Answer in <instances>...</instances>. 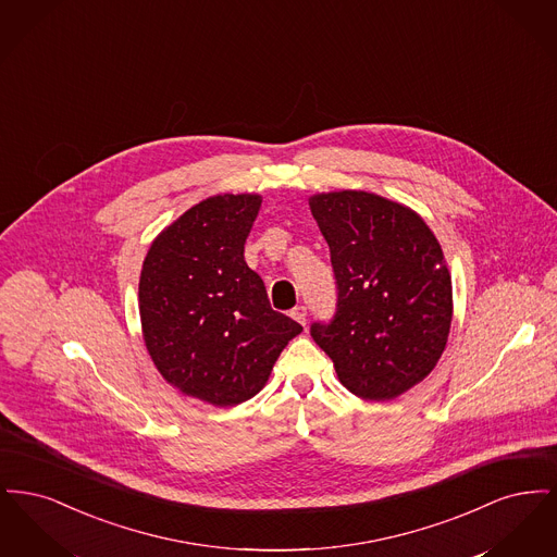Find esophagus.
<instances>
[{
  "instance_id": "34e87169",
  "label": "esophagus",
  "mask_w": 557,
  "mask_h": 557,
  "mask_svg": "<svg viewBox=\"0 0 557 557\" xmlns=\"http://www.w3.org/2000/svg\"><path fill=\"white\" fill-rule=\"evenodd\" d=\"M292 318L296 319L300 325H307V307H294L290 311Z\"/></svg>"
}]
</instances>
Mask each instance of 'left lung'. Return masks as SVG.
Instances as JSON below:
<instances>
[{
    "mask_svg": "<svg viewBox=\"0 0 557 557\" xmlns=\"http://www.w3.org/2000/svg\"><path fill=\"white\" fill-rule=\"evenodd\" d=\"M330 246L336 313L311 323L346 388L391 400L438 363L453 318L449 269L420 214L370 191L309 200Z\"/></svg>",
    "mask_w": 557,
    "mask_h": 557,
    "instance_id": "obj_1",
    "label": "left lung"
}]
</instances>
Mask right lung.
<instances>
[{
	"label": "right lung",
	"instance_id": "1",
	"mask_svg": "<svg viewBox=\"0 0 557 557\" xmlns=\"http://www.w3.org/2000/svg\"><path fill=\"white\" fill-rule=\"evenodd\" d=\"M257 194H223L184 212L152 242L139 315L162 377L187 397L232 407L255 397L302 325L271 309L244 261Z\"/></svg>",
	"mask_w": 557,
	"mask_h": 557
}]
</instances>
